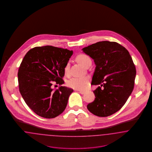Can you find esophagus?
I'll return each instance as SVG.
<instances>
[{"label":"esophagus","instance_id":"1","mask_svg":"<svg viewBox=\"0 0 152 152\" xmlns=\"http://www.w3.org/2000/svg\"><path fill=\"white\" fill-rule=\"evenodd\" d=\"M79 91V92L80 94H84L86 93V91Z\"/></svg>","mask_w":152,"mask_h":152}]
</instances>
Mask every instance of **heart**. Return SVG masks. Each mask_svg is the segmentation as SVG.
<instances>
[{
    "label": "heart",
    "mask_w": 152,
    "mask_h": 152,
    "mask_svg": "<svg viewBox=\"0 0 152 152\" xmlns=\"http://www.w3.org/2000/svg\"><path fill=\"white\" fill-rule=\"evenodd\" d=\"M77 61L82 65L85 66L87 63L91 61V58L86 55H80L77 58ZM69 71V65L65 66L64 72L66 75L68 74ZM89 81L87 77H72L67 81V86L69 88H71L76 90H85L89 86Z\"/></svg>",
    "instance_id": "heart-1"
}]
</instances>
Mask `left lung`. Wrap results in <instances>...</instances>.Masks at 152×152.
<instances>
[{
    "label": "left lung",
    "instance_id": "1",
    "mask_svg": "<svg viewBox=\"0 0 152 152\" xmlns=\"http://www.w3.org/2000/svg\"><path fill=\"white\" fill-rule=\"evenodd\" d=\"M82 51L96 65L91 84L103 87L94 90L96 98L87 108L96 116H110L123 107L134 88L136 70L129 52L121 45L109 41L93 44Z\"/></svg>",
    "mask_w": 152,
    "mask_h": 152
}]
</instances>
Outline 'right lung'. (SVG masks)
<instances>
[{"label": "right lung", "mask_w": 152, "mask_h": 152, "mask_svg": "<svg viewBox=\"0 0 152 152\" xmlns=\"http://www.w3.org/2000/svg\"><path fill=\"white\" fill-rule=\"evenodd\" d=\"M73 51L46 45L36 47L25 55L18 76L19 91L27 105L36 114L52 118L63 112L70 94L68 87L53 89V82L62 85L64 69Z\"/></svg>", "instance_id": "1"}]
</instances>
